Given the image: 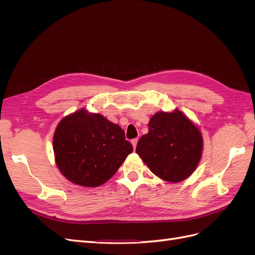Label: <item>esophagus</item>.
Masks as SVG:
<instances>
[{
	"label": "esophagus",
	"instance_id": "34e87169",
	"mask_svg": "<svg viewBox=\"0 0 255 255\" xmlns=\"http://www.w3.org/2000/svg\"><path fill=\"white\" fill-rule=\"evenodd\" d=\"M130 142H132V145H133V148H134V150H135V149H136V145H137V142H138V139L136 138V139H133Z\"/></svg>",
	"mask_w": 255,
	"mask_h": 255
}]
</instances>
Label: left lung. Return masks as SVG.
<instances>
[{"mask_svg":"<svg viewBox=\"0 0 255 255\" xmlns=\"http://www.w3.org/2000/svg\"><path fill=\"white\" fill-rule=\"evenodd\" d=\"M148 126L149 133L138 141L136 153L159 179L170 183L186 180L202 157L201 130L179 110L157 112Z\"/></svg>","mask_w":255,"mask_h":255,"instance_id":"obj_1","label":"left lung"}]
</instances>
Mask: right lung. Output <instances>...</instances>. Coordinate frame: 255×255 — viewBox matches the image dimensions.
<instances>
[{"label":"right lung","instance_id":"1","mask_svg":"<svg viewBox=\"0 0 255 255\" xmlns=\"http://www.w3.org/2000/svg\"><path fill=\"white\" fill-rule=\"evenodd\" d=\"M53 150L56 166L67 180L97 187L117 172L133 146L118 125L81 109L59 121Z\"/></svg>","mask_w":255,"mask_h":255}]
</instances>
